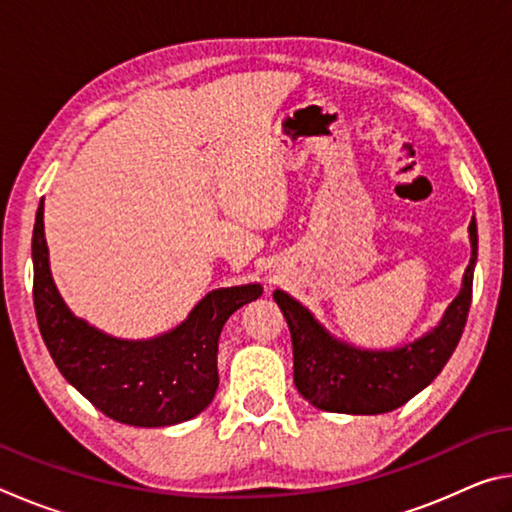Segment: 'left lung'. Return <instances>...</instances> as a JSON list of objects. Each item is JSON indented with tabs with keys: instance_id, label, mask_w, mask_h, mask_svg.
I'll return each instance as SVG.
<instances>
[{
	"instance_id": "left-lung-1",
	"label": "left lung",
	"mask_w": 512,
	"mask_h": 512,
	"mask_svg": "<svg viewBox=\"0 0 512 512\" xmlns=\"http://www.w3.org/2000/svg\"><path fill=\"white\" fill-rule=\"evenodd\" d=\"M472 257L463 277V289L449 305L440 325L420 341L391 352H368L334 341L314 316L275 291L277 307L287 318L293 343V381L300 395L318 409L332 413L377 415L388 413L429 386L452 357L467 323L472 302L476 262V221H470Z\"/></svg>"
}]
</instances>
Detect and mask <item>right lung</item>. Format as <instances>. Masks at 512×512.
Masks as SVG:
<instances>
[{"label": "right lung", "instance_id": "add662e5", "mask_svg": "<svg viewBox=\"0 0 512 512\" xmlns=\"http://www.w3.org/2000/svg\"><path fill=\"white\" fill-rule=\"evenodd\" d=\"M33 228V307L51 359L97 409L133 427H169L201 413L219 388L221 329L262 296L259 284L207 293L183 325L151 341H121L72 316L49 273L45 223Z\"/></svg>", "mask_w": 512, "mask_h": 512}]
</instances>
